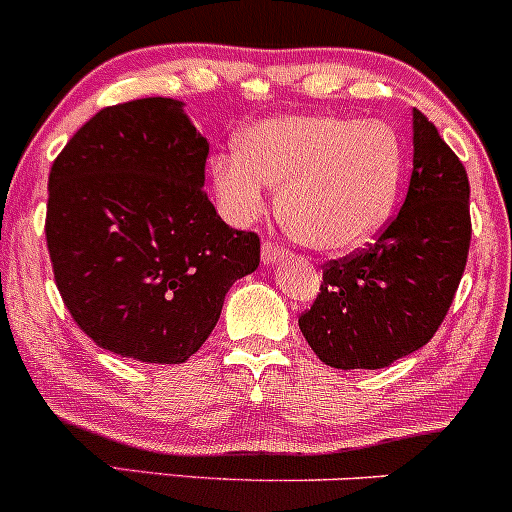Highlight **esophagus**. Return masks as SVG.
<instances>
[{
    "label": "esophagus",
    "instance_id": "34e87169",
    "mask_svg": "<svg viewBox=\"0 0 512 512\" xmlns=\"http://www.w3.org/2000/svg\"><path fill=\"white\" fill-rule=\"evenodd\" d=\"M286 257V250L276 243H264L262 245V262L264 264H279Z\"/></svg>",
    "mask_w": 512,
    "mask_h": 512
}]
</instances>
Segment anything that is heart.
Listing matches in <instances>:
<instances>
[{"label": "heart", "instance_id": "b5f03b06", "mask_svg": "<svg viewBox=\"0 0 512 512\" xmlns=\"http://www.w3.org/2000/svg\"><path fill=\"white\" fill-rule=\"evenodd\" d=\"M404 175L399 134L385 122L293 115L245 129L238 154L211 158L223 214L250 223L279 187V219L317 252H349L373 240L395 211Z\"/></svg>", "mask_w": 512, "mask_h": 512}]
</instances>
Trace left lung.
<instances>
[{
  "instance_id": "8db88e82",
  "label": "left lung",
  "mask_w": 512,
  "mask_h": 512,
  "mask_svg": "<svg viewBox=\"0 0 512 512\" xmlns=\"http://www.w3.org/2000/svg\"><path fill=\"white\" fill-rule=\"evenodd\" d=\"M469 180L455 151L414 108V170L399 214L368 248L330 260L305 342L332 368H385L431 342L467 264Z\"/></svg>"
}]
</instances>
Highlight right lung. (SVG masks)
I'll return each mask as SVG.
<instances>
[{"label": "right lung", "mask_w": 512, "mask_h": 512, "mask_svg": "<svg viewBox=\"0 0 512 512\" xmlns=\"http://www.w3.org/2000/svg\"><path fill=\"white\" fill-rule=\"evenodd\" d=\"M209 142L180 101L96 113L48 180L52 272L76 325L142 363H185L228 289L260 264L257 233L221 221L204 187Z\"/></svg>", "instance_id": "obj_1"}]
</instances>
